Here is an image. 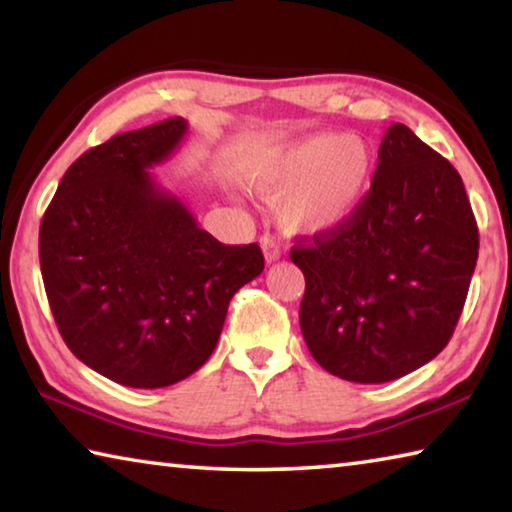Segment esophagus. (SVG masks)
I'll return each mask as SVG.
<instances>
[{
    "label": "esophagus",
    "instance_id": "1",
    "mask_svg": "<svg viewBox=\"0 0 512 512\" xmlns=\"http://www.w3.org/2000/svg\"><path fill=\"white\" fill-rule=\"evenodd\" d=\"M259 244H262L264 257H266V262H268V264H271V262H277V259L282 257V248H280V244H277V241H275L273 237L264 235V237H262V241H259Z\"/></svg>",
    "mask_w": 512,
    "mask_h": 512
}]
</instances>
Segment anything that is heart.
Masks as SVG:
<instances>
[{
  "mask_svg": "<svg viewBox=\"0 0 512 512\" xmlns=\"http://www.w3.org/2000/svg\"><path fill=\"white\" fill-rule=\"evenodd\" d=\"M375 155L343 133H316L257 158L250 187L277 203V221L291 235L320 237L348 225L366 203Z\"/></svg>",
  "mask_w": 512,
  "mask_h": 512,
  "instance_id": "obj_1",
  "label": "heart"
}]
</instances>
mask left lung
Returning <instances> with one entry per match:
<instances>
[{"mask_svg":"<svg viewBox=\"0 0 512 512\" xmlns=\"http://www.w3.org/2000/svg\"><path fill=\"white\" fill-rule=\"evenodd\" d=\"M302 241L291 248L305 273L300 329L327 372L384 384L443 352L470 289L479 228L458 171L409 126L386 131L357 216Z\"/></svg>","mask_w":512,"mask_h":512,"instance_id":"left-lung-1","label":"left lung"}]
</instances>
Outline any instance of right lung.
<instances>
[{
  "label": "right lung",
  "mask_w": 512,
  "mask_h": 512,
  "mask_svg": "<svg viewBox=\"0 0 512 512\" xmlns=\"http://www.w3.org/2000/svg\"><path fill=\"white\" fill-rule=\"evenodd\" d=\"M183 117L85 151L40 223V271L58 332L85 366L131 388H164L210 359L235 293L264 271L257 244L225 246L151 167Z\"/></svg>",
  "instance_id": "add662e5"
}]
</instances>
